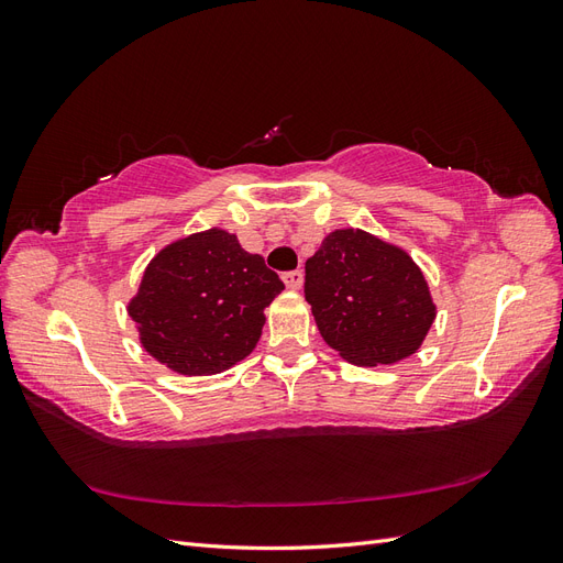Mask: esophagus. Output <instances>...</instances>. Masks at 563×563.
I'll list each match as a JSON object with an SVG mask.
<instances>
[{
	"mask_svg": "<svg viewBox=\"0 0 563 563\" xmlns=\"http://www.w3.org/2000/svg\"><path fill=\"white\" fill-rule=\"evenodd\" d=\"M282 282L286 284V288H291V291H298L302 286V272L300 269H291V272H284Z\"/></svg>",
	"mask_w": 563,
	"mask_h": 563,
	"instance_id": "34e87169",
	"label": "esophagus"
}]
</instances>
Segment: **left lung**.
<instances>
[{
    "instance_id": "obj_1",
    "label": "left lung",
    "mask_w": 563,
    "mask_h": 563,
    "mask_svg": "<svg viewBox=\"0 0 563 563\" xmlns=\"http://www.w3.org/2000/svg\"><path fill=\"white\" fill-rule=\"evenodd\" d=\"M305 300L327 345L356 366L416 354L437 317L411 255L354 228L331 232L305 263Z\"/></svg>"
}]
</instances>
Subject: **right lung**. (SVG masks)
Here are the masks:
<instances>
[{
	"label": "right lung",
	"instance_id": "right-lung-1",
	"mask_svg": "<svg viewBox=\"0 0 563 563\" xmlns=\"http://www.w3.org/2000/svg\"><path fill=\"white\" fill-rule=\"evenodd\" d=\"M282 291L277 272L258 253L211 228L164 246L126 310L159 364L180 376H213L253 352L263 310Z\"/></svg>",
	"mask_w": 563,
	"mask_h": 563
}]
</instances>
